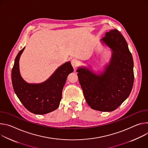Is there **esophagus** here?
Here are the masks:
<instances>
[{
  "label": "esophagus",
  "mask_w": 148,
  "mask_h": 148,
  "mask_svg": "<svg viewBox=\"0 0 148 148\" xmlns=\"http://www.w3.org/2000/svg\"><path fill=\"white\" fill-rule=\"evenodd\" d=\"M79 63V60H78L77 59H75V58L71 60V64H72V66H73V68L74 69H76V68L78 66Z\"/></svg>",
  "instance_id": "obj_1"
}]
</instances>
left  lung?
Segmentation results:
<instances>
[{
  "label": "left lung",
  "instance_id": "8db88e82",
  "mask_svg": "<svg viewBox=\"0 0 148 148\" xmlns=\"http://www.w3.org/2000/svg\"><path fill=\"white\" fill-rule=\"evenodd\" d=\"M112 52L102 71L81 66L76 70L80 85L89 106L101 112L117 109L129 96L134 80V61L127 43L117 29L106 32L101 40Z\"/></svg>",
  "mask_w": 148,
  "mask_h": 148
}]
</instances>
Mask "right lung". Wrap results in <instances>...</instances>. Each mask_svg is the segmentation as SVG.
<instances>
[{"mask_svg": "<svg viewBox=\"0 0 148 148\" xmlns=\"http://www.w3.org/2000/svg\"><path fill=\"white\" fill-rule=\"evenodd\" d=\"M25 47L16 56L12 70L14 91L29 112L43 114L56 110L59 106L62 90L69 74L73 69L71 62H65L43 82L29 84L22 78L19 70V59Z\"/></svg>", "mask_w": 148, "mask_h": 148, "instance_id": "1", "label": "right lung"}]
</instances>
